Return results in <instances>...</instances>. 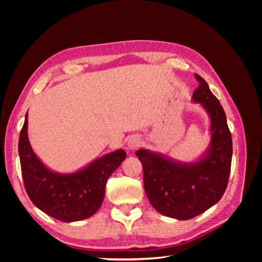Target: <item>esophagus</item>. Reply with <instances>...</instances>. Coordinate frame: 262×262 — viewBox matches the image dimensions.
<instances>
[{
  "label": "esophagus",
  "instance_id": "34e87169",
  "mask_svg": "<svg viewBox=\"0 0 262 262\" xmlns=\"http://www.w3.org/2000/svg\"><path fill=\"white\" fill-rule=\"evenodd\" d=\"M141 144V139L138 136H131L128 140H126V146L130 149L137 148Z\"/></svg>",
  "mask_w": 262,
  "mask_h": 262
}]
</instances>
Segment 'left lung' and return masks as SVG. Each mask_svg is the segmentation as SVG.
I'll return each instance as SVG.
<instances>
[{
  "mask_svg": "<svg viewBox=\"0 0 262 262\" xmlns=\"http://www.w3.org/2000/svg\"><path fill=\"white\" fill-rule=\"evenodd\" d=\"M199 86L192 101L210 119V144L193 162L176 161L168 155L140 148L136 155L143 166L144 190L152 207L165 216L189 220L216 204L227 187L233 143L226 116L208 83L195 74Z\"/></svg>",
  "mask_w": 262,
  "mask_h": 262,
  "instance_id": "8db88e82",
  "label": "left lung"
}]
</instances>
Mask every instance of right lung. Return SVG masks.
I'll use <instances>...</instances> for the list:
<instances>
[{"instance_id":"obj_1","label":"right lung","mask_w":262,"mask_h":262,"mask_svg":"<svg viewBox=\"0 0 262 262\" xmlns=\"http://www.w3.org/2000/svg\"><path fill=\"white\" fill-rule=\"evenodd\" d=\"M28 113L18 141L24 185L36 207L59 221L89 219L98 211L105 196L106 182L125 160L122 148L102 155L84 168L69 173L50 169L39 158L28 140Z\"/></svg>"}]
</instances>
